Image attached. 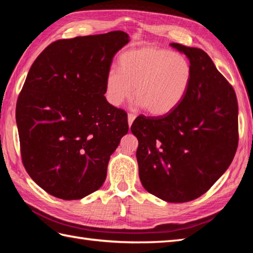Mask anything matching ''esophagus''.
<instances>
[{
    "label": "esophagus",
    "mask_w": 253,
    "mask_h": 253,
    "mask_svg": "<svg viewBox=\"0 0 253 253\" xmlns=\"http://www.w3.org/2000/svg\"><path fill=\"white\" fill-rule=\"evenodd\" d=\"M135 118H136V115L132 114V113H129V114H128V125L131 126V124L133 123V121H135Z\"/></svg>",
    "instance_id": "1"
}]
</instances>
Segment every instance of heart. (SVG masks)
I'll return each mask as SVG.
<instances>
[{"label":"heart","mask_w":253,"mask_h":253,"mask_svg":"<svg viewBox=\"0 0 253 253\" xmlns=\"http://www.w3.org/2000/svg\"><path fill=\"white\" fill-rule=\"evenodd\" d=\"M191 77L190 63L179 53L152 46L130 50L120 57V71L111 69L106 75V99L121 105L135 87L138 105L152 115H165L185 98Z\"/></svg>","instance_id":"heart-1"}]
</instances>
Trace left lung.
<instances>
[{
  "instance_id": "left-lung-1",
  "label": "left lung",
  "mask_w": 253,
  "mask_h": 253,
  "mask_svg": "<svg viewBox=\"0 0 253 253\" xmlns=\"http://www.w3.org/2000/svg\"><path fill=\"white\" fill-rule=\"evenodd\" d=\"M170 45L189 58V89L169 114L139 115L130 129L139 142L136 155L144 189L181 203L206 193L232 163L238 147V103L233 85L206 52Z\"/></svg>"
}]
</instances>
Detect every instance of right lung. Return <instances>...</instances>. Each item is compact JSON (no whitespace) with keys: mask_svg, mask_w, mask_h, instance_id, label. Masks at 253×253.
<instances>
[{"mask_svg":"<svg viewBox=\"0 0 253 253\" xmlns=\"http://www.w3.org/2000/svg\"><path fill=\"white\" fill-rule=\"evenodd\" d=\"M128 41L120 30L57 40L30 67L16 104L20 154L50 195L78 200L103 185L128 132L127 113L105 99V79Z\"/></svg>","mask_w":253,"mask_h":253,"instance_id":"1","label":"right lung"}]
</instances>
